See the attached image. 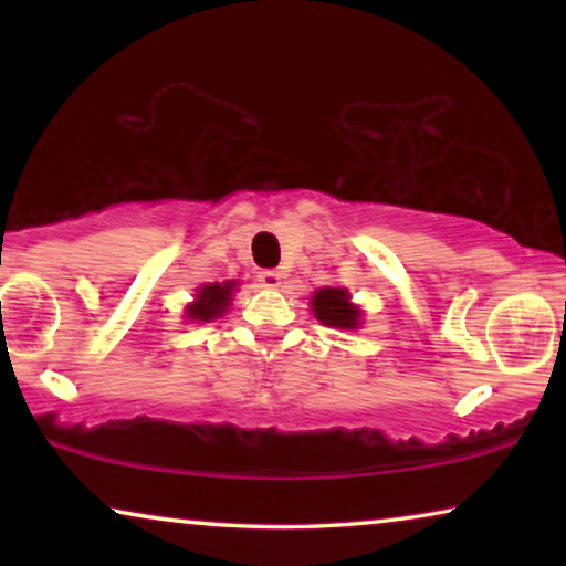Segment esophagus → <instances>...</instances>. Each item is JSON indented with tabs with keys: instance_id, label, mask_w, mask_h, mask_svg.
Segmentation results:
<instances>
[{
	"instance_id": "obj_1",
	"label": "esophagus",
	"mask_w": 566,
	"mask_h": 566,
	"mask_svg": "<svg viewBox=\"0 0 566 566\" xmlns=\"http://www.w3.org/2000/svg\"><path fill=\"white\" fill-rule=\"evenodd\" d=\"M258 281L265 285V289H277L283 281V273H277V270H262V273L258 275Z\"/></svg>"
}]
</instances>
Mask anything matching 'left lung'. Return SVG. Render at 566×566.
<instances>
[{
	"instance_id": "obj_1",
	"label": "left lung",
	"mask_w": 566,
	"mask_h": 566,
	"mask_svg": "<svg viewBox=\"0 0 566 566\" xmlns=\"http://www.w3.org/2000/svg\"><path fill=\"white\" fill-rule=\"evenodd\" d=\"M345 289H322L314 293L312 298V308L316 314V319L327 324V327H343V329H355L358 327L360 312L358 306H353L347 301Z\"/></svg>"
}]
</instances>
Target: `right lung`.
Wrapping results in <instances>:
<instances>
[{
	"label": "right lung",
	"instance_id": "1",
	"mask_svg": "<svg viewBox=\"0 0 566 566\" xmlns=\"http://www.w3.org/2000/svg\"><path fill=\"white\" fill-rule=\"evenodd\" d=\"M231 291H234V283L206 285V289L198 293L196 304L188 306V316H190V319H198V322L216 319V316H221L223 308L229 306Z\"/></svg>",
	"mask_w": 566,
	"mask_h": 566
}]
</instances>
